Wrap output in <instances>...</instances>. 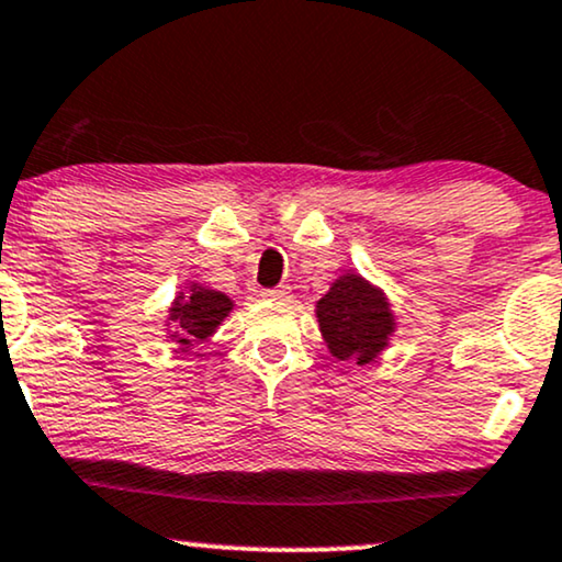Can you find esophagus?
<instances>
[{
	"mask_svg": "<svg viewBox=\"0 0 562 562\" xmlns=\"http://www.w3.org/2000/svg\"><path fill=\"white\" fill-rule=\"evenodd\" d=\"M262 296H268V300H289L292 292H289V286H276V289H266Z\"/></svg>",
	"mask_w": 562,
	"mask_h": 562,
	"instance_id": "1",
	"label": "esophagus"
}]
</instances>
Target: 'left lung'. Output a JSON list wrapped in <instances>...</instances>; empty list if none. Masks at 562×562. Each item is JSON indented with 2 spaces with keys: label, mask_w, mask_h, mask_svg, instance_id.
<instances>
[{
  "label": "left lung",
  "mask_w": 562,
  "mask_h": 562,
  "mask_svg": "<svg viewBox=\"0 0 562 562\" xmlns=\"http://www.w3.org/2000/svg\"><path fill=\"white\" fill-rule=\"evenodd\" d=\"M317 323L330 355L341 362L367 364L393 334L385 296L357 273H344L317 302Z\"/></svg>",
  "instance_id": "1"
}]
</instances>
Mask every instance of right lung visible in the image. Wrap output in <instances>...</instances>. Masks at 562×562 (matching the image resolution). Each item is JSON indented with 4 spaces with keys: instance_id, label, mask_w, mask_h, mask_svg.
<instances>
[{
    "instance_id": "add662e5",
    "label": "right lung",
    "mask_w": 562,
    "mask_h": 562,
    "mask_svg": "<svg viewBox=\"0 0 562 562\" xmlns=\"http://www.w3.org/2000/svg\"><path fill=\"white\" fill-rule=\"evenodd\" d=\"M228 310H232V300L226 294L203 286L190 289V294L177 296L169 313L171 328H175L171 338H177L182 346L205 341L228 315Z\"/></svg>"
}]
</instances>
